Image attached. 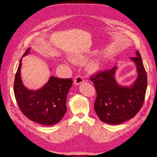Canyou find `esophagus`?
Returning a JSON list of instances; mask_svg holds the SVG:
<instances>
[{"label":"esophagus","mask_w":157,"mask_h":157,"mask_svg":"<svg viewBox=\"0 0 157 157\" xmlns=\"http://www.w3.org/2000/svg\"><path fill=\"white\" fill-rule=\"evenodd\" d=\"M83 82L84 80L80 76H77L74 79V83L75 85H79V84L82 83Z\"/></svg>","instance_id":"esophagus-1"}]
</instances>
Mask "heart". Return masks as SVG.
<instances>
[{"instance_id":"obj_1","label":"heart","mask_w":157,"mask_h":157,"mask_svg":"<svg viewBox=\"0 0 157 157\" xmlns=\"http://www.w3.org/2000/svg\"><path fill=\"white\" fill-rule=\"evenodd\" d=\"M69 59L77 64H82L86 60L85 57L83 56H72L69 57ZM101 69V63L98 59H94L91 61L87 65V70L90 73H95L98 72Z\"/></svg>"}]
</instances>
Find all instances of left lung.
Wrapping results in <instances>:
<instances>
[{
  "mask_svg": "<svg viewBox=\"0 0 157 157\" xmlns=\"http://www.w3.org/2000/svg\"><path fill=\"white\" fill-rule=\"evenodd\" d=\"M137 67V78L129 86H121L116 81L117 69L97 73L90 78L94 84L96 99L94 110L99 119L108 124L118 125L135 116L141 108L147 86V73L138 51L131 57Z\"/></svg>",
  "mask_w": 157,
  "mask_h": 157,
  "instance_id": "8db88e82",
  "label": "left lung"
}]
</instances>
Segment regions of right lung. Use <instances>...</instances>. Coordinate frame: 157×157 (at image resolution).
I'll list each match as a JSON object with an SVG mask.
<instances>
[{
    "label": "right lung",
    "mask_w": 157,
    "mask_h": 157,
    "mask_svg": "<svg viewBox=\"0 0 157 157\" xmlns=\"http://www.w3.org/2000/svg\"><path fill=\"white\" fill-rule=\"evenodd\" d=\"M28 48L24 56L28 54ZM20 59L16 73L14 92L18 106L24 116L37 124L52 125L60 121L67 112V94L73 84L71 78L51 77L48 82L38 90L28 89L21 78Z\"/></svg>",
    "instance_id": "right-lung-1"
}]
</instances>
